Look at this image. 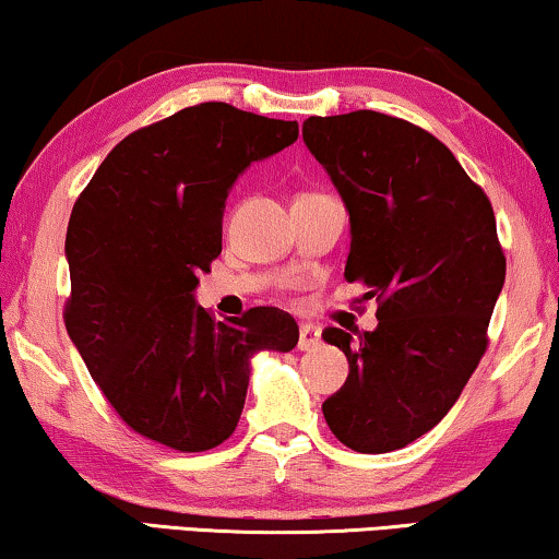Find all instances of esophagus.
I'll list each match as a JSON object with an SVG mask.
<instances>
[{
	"mask_svg": "<svg viewBox=\"0 0 559 559\" xmlns=\"http://www.w3.org/2000/svg\"><path fill=\"white\" fill-rule=\"evenodd\" d=\"M319 344H321L319 326L301 324V329H298V349L309 352V349H313V347H319Z\"/></svg>",
	"mask_w": 559,
	"mask_h": 559,
	"instance_id": "34e87169",
	"label": "esophagus"
}]
</instances>
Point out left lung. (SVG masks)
Wrapping results in <instances>:
<instances>
[{"mask_svg":"<svg viewBox=\"0 0 559 559\" xmlns=\"http://www.w3.org/2000/svg\"><path fill=\"white\" fill-rule=\"evenodd\" d=\"M304 141L347 204L344 278L380 304L374 332L321 334L349 361L321 411L352 451H397L445 418L484 357L507 276L497 219L451 148L411 121L311 116Z\"/></svg>","mask_w":559,"mask_h":559,"instance_id":"8db88e82","label":"left lung"}]
</instances>
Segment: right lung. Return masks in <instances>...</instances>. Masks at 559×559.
Here are the masks:
<instances>
[{
  "label": "right lung",
  "instance_id": "1",
  "mask_svg": "<svg viewBox=\"0 0 559 559\" xmlns=\"http://www.w3.org/2000/svg\"><path fill=\"white\" fill-rule=\"evenodd\" d=\"M298 139L296 121L190 106L114 146L70 212L66 329L119 418L182 453L233 436L258 352H290L276 306L215 321L194 301L223 250L235 179Z\"/></svg>",
  "mask_w": 559,
  "mask_h": 559
}]
</instances>
